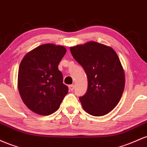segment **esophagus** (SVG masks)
<instances>
[{"mask_svg":"<svg viewBox=\"0 0 147 147\" xmlns=\"http://www.w3.org/2000/svg\"><path fill=\"white\" fill-rule=\"evenodd\" d=\"M69 90H70V91H73V90H74V88H75V87H74V85H70L69 86Z\"/></svg>","mask_w":147,"mask_h":147,"instance_id":"esophagus-1","label":"esophagus"}]
</instances>
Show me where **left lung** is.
Instances as JSON below:
<instances>
[{
    "label": "left lung",
    "mask_w": 147,
    "mask_h": 147,
    "mask_svg": "<svg viewBox=\"0 0 147 147\" xmlns=\"http://www.w3.org/2000/svg\"><path fill=\"white\" fill-rule=\"evenodd\" d=\"M70 51L87 76L86 93L79 97L82 108L93 116L106 115L117 105L124 90V71L117 54L95 42L71 47Z\"/></svg>",
    "instance_id": "obj_1"
}]
</instances>
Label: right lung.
I'll use <instances>...</instances> for the list:
<instances>
[{
    "mask_svg": "<svg viewBox=\"0 0 147 147\" xmlns=\"http://www.w3.org/2000/svg\"><path fill=\"white\" fill-rule=\"evenodd\" d=\"M67 50L47 44L26 54L18 74V88L24 103L41 115H49L59 108L68 93L58 65Z\"/></svg>",
    "mask_w": 147,
    "mask_h": 147,
    "instance_id": "right-lung-1",
    "label": "right lung"
}]
</instances>
